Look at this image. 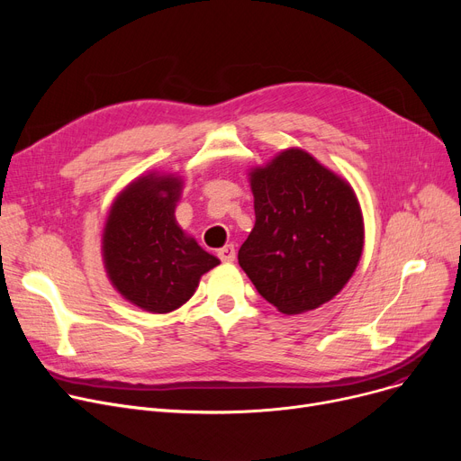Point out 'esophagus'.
<instances>
[{
	"label": "esophagus",
	"instance_id": "1",
	"mask_svg": "<svg viewBox=\"0 0 461 461\" xmlns=\"http://www.w3.org/2000/svg\"><path fill=\"white\" fill-rule=\"evenodd\" d=\"M216 256L221 258L222 261H226V263H231L235 259V247L233 245H226V247H222L221 250L216 252Z\"/></svg>",
	"mask_w": 461,
	"mask_h": 461
}]
</instances>
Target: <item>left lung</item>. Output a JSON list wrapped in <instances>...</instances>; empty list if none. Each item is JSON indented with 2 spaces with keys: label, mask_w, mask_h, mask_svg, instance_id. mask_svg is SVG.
I'll return each mask as SVG.
<instances>
[{
  "label": "left lung",
  "mask_w": 461,
  "mask_h": 461,
  "mask_svg": "<svg viewBox=\"0 0 461 461\" xmlns=\"http://www.w3.org/2000/svg\"><path fill=\"white\" fill-rule=\"evenodd\" d=\"M256 224L239 265L258 294L294 316L330 301L353 276L365 224L357 196L303 149L250 172Z\"/></svg>",
  "instance_id": "1"
}]
</instances>
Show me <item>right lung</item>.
Masks as SVG:
<instances>
[{"label": "right lung", "instance_id": "obj_1", "mask_svg": "<svg viewBox=\"0 0 461 461\" xmlns=\"http://www.w3.org/2000/svg\"><path fill=\"white\" fill-rule=\"evenodd\" d=\"M183 181L149 174L115 198L103 233L110 282L132 304L151 313L183 306L218 258L205 252L176 221Z\"/></svg>", "mask_w": 461, "mask_h": 461}]
</instances>
